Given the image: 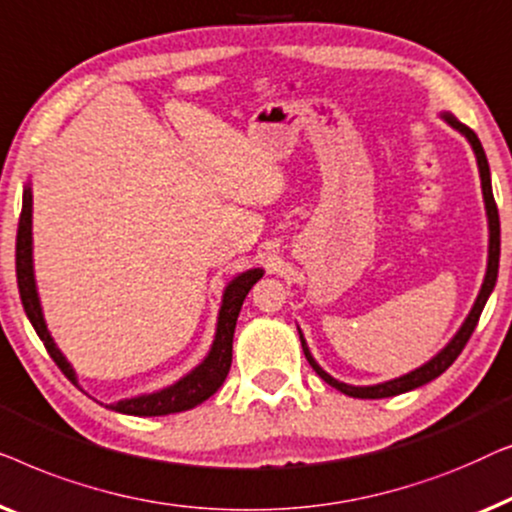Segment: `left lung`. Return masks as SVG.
I'll use <instances>...</instances> for the list:
<instances>
[{
	"label": "left lung",
	"instance_id": "obj_1",
	"mask_svg": "<svg viewBox=\"0 0 512 512\" xmlns=\"http://www.w3.org/2000/svg\"><path fill=\"white\" fill-rule=\"evenodd\" d=\"M441 118L448 122L452 129H457L459 134L466 136V141L471 143L473 153H475V160H478V171H480V185H482V199H485V211H487V225H489V255H487V271H485V280H482V287L478 292V299H475V304L471 308V313L466 315L464 325L459 327V331L455 336H452V341L445 345V348L438 352L436 357H431L427 364H422L420 369L406 373V376H399L394 380H387V383H378V385H364V387H355V385H348V383H341V380L331 378L329 373L322 369V366L315 362L311 350H308L306 345V338L304 334L299 331V338H301V348H304V355L308 359V364L313 366V371L318 373V376L325 380L327 385L336 387L338 392L348 394V397H355V399H385V397H397V394L403 392H410L415 390V387H422L431 383V380L441 376V373L448 369V366L455 362L459 357V352L464 350V345L469 343V338L473 334L475 325H478L480 320V313L482 308H485L489 294H492L494 285H496V276H499V255H501V225H499V211H496V201H494V192H492V178H489V164H487V157H485V150H482V143L478 136L471 127H466L459 122L455 115L452 113H443Z\"/></svg>",
	"mask_w": 512,
	"mask_h": 512
}]
</instances>
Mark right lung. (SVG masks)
Segmentation results:
<instances>
[{
  "label": "right lung",
  "instance_id": "1",
  "mask_svg": "<svg viewBox=\"0 0 512 512\" xmlns=\"http://www.w3.org/2000/svg\"><path fill=\"white\" fill-rule=\"evenodd\" d=\"M16 276H18V290L20 299H23V308L30 318L34 331L46 345L48 355L53 362L60 366L64 376L76 383V371L71 369L67 357L57 348L53 336L43 320L41 301L37 292V280H34V262H32V187L25 185L23 190V211H20L18 220V236H16ZM264 276L262 269L243 271L234 280H229L222 294V306L218 313V327H215V338L211 350L204 357V362L183 376L178 383L164 387L160 392L141 394V397L122 399L118 403H111V410L125 415H139V417H155V415H169V413H183L199 403H204L208 397H213L225 383L229 366H232V343H234V329L236 318H239L243 299L250 292L259 278Z\"/></svg>",
  "mask_w": 512,
  "mask_h": 512
}]
</instances>
